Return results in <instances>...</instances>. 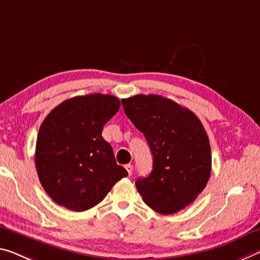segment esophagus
<instances>
[{
	"label": "esophagus",
	"mask_w": 260,
	"mask_h": 260,
	"mask_svg": "<svg viewBox=\"0 0 260 260\" xmlns=\"http://www.w3.org/2000/svg\"><path fill=\"white\" fill-rule=\"evenodd\" d=\"M124 167H125V170L127 171V173H129V175H131V174H133V170H134V166H133V165H131V164H127V165H125Z\"/></svg>",
	"instance_id": "esophagus-1"
}]
</instances>
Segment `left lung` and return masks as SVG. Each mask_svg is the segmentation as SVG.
Listing matches in <instances>:
<instances>
[{
    "instance_id": "1",
    "label": "left lung",
    "mask_w": 260,
    "mask_h": 260,
    "mask_svg": "<svg viewBox=\"0 0 260 260\" xmlns=\"http://www.w3.org/2000/svg\"><path fill=\"white\" fill-rule=\"evenodd\" d=\"M125 115L144 134L153 157L149 177L136 181L150 208L170 215L205 189L211 172L208 136L193 111L160 95L122 100Z\"/></svg>"
}]
</instances>
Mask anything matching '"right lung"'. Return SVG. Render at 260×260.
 Masks as SVG:
<instances>
[{
    "label": "right lung",
    "mask_w": 260,
    "mask_h": 260,
    "mask_svg": "<svg viewBox=\"0 0 260 260\" xmlns=\"http://www.w3.org/2000/svg\"><path fill=\"white\" fill-rule=\"evenodd\" d=\"M119 100L89 94L66 100L44 119L36 143V169L43 188L59 206L85 211L127 175L102 137Z\"/></svg>",
    "instance_id": "obj_1"
}]
</instances>
